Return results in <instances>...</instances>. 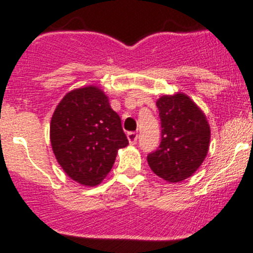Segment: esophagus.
<instances>
[{
    "label": "esophagus",
    "mask_w": 253,
    "mask_h": 253,
    "mask_svg": "<svg viewBox=\"0 0 253 253\" xmlns=\"http://www.w3.org/2000/svg\"><path fill=\"white\" fill-rule=\"evenodd\" d=\"M127 138H128L129 144H136L137 139H138V133L137 132H128L127 133Z\"/></svg>",
    "instance_id": "1"
}]
</instances>
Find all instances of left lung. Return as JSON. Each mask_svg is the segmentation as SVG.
<instances>
[{"mask_svg": "<svg viewBox=\"0 0 253 253\" xmlns=\"http://www.w3.org/2000/svg\"><path fill=\"white\" fill-rule=\"evenodd\" d=\"M157 106L162 142L148 154V164L168 182H180L202 165L208 153L211 127L206 115L186 94L160 96Z\"/></svg>", "mask_w": 253, "mask_h": 253, "instance_id": "8db88e82", "label": "left lung"}]
</instances>
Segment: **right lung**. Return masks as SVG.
<instances>
[{"label":"right lung","mask_w":253,"mask_h":253,"mask_svg":"<svg viewBox=\"0 0 253 253\" xmlns=\"http://www.w3.org/2000/svg\"><path fill=\"white\" fill-rule=\"evenodd\" d=\"M50 139L63 171L84 186L99 185L110 172L117 150L128 144L121 119L94 85L63 96L51 119Z\"/></svg>","instance_id":"add662e5"}]
</instances>
